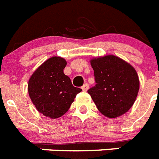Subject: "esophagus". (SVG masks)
<instances>
[{"label":"esophagus","mask_w":159,"mask_h":159,"mask_svg":"<svg viewBox=\"0 0 159 159\" xmlns=\"http://www.w3.org/2000/svg\"><path fill=\"white\" fill-rule=\"evenodd\" d=\"M89 84L85 83L81 88H82V89H83L84 91H87V90L89 89Z\"/></svg>","instance_id":"obj_1"}]
</instances>
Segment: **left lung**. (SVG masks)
Masks as SVG:
<instances>
[{"mask_svg":"<svg viewBox=\"0 0 159 159\" xmlns=\"http://www.w3.org/2000/svg\"><path fill=\"white\" fill-rule=\"evenodd\" d=\"M95 84L88 90L98 111L107 117L123 115L132 107L139 89L134 67L115 56L91 60Z\"/></svg>","mask_w":159,"mask_h":159,"instance_id":"8db88e82","label":"left lung"}]
</instances>
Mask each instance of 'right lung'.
<instances>
[{"instance_id": "obj_1", "label": "right lung", "mask_w": 159, "mask_h": 159, "mask_svg": "<svg viewBox=\"0 0 159 159\" xmlns=\"http://www.w3.org/2000/svg\"><path fill=\"white\" fill-rule=\"evenodd\" d=\"M66 66L63 58H49L34 71L28 84L29 97L37 110L53 119L64 115L82 91L73 86L69 76L64 74Z\"/></svg>"}]
</instances>
